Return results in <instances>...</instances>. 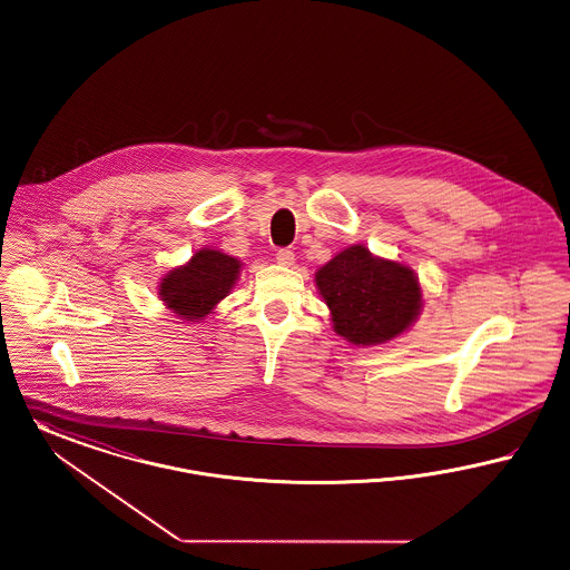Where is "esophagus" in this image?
I'll return each instance as SVG.
<instances>
[{"mask_svg": "<svg viewBox=\"0 0 570 570\" xmlns=\"http://www.w3.org/2000/svg\"><path fill=\"white\" fill-rule=\"evenodd\" d=\"M276 262L281 264V266H294V262H296V255H294V250H289V248H281V250H276Z\"/></svg>", "mask_w": 570, "mask_h": 570, "instance_id": "1", "label": "esophagus"}]
</instances>
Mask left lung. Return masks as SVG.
<instances>
[{"label":"left lung","mask_w":570,"mask_h":570,"mask_svg":"<svg viewBox=\"0 0 570 570\" xmlns=\"http://www.w3.org/2000/svg\"><path fill=\"white\" fill-rule=\"evenodd\" d=\"M332 328L352 345H382L407 332L422 311L419 276L405 264L373 255L364 244L343 248L315 272Z\"/></svg>","instance_id":"1"}]
</instances>
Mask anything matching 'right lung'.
Instances as JSON below:
<instances>
[{
	"label": "right lung",
	"instance_id": "right-lung-1",
	"mask_svg": "<svg viewBox=\"0 0 570 570\" xmlns=\"http://www.w3.org/2000/svg\"><path fill=\"white\" fill-rule=\"evenodd\" d=\"M242 262L218 248L197 250L184 266L171 268L158 283V298L184 322H202L229 296Z\"/></svg>",
	"mask_w": 570,
	"mask_h": 570
}]
</instances>
